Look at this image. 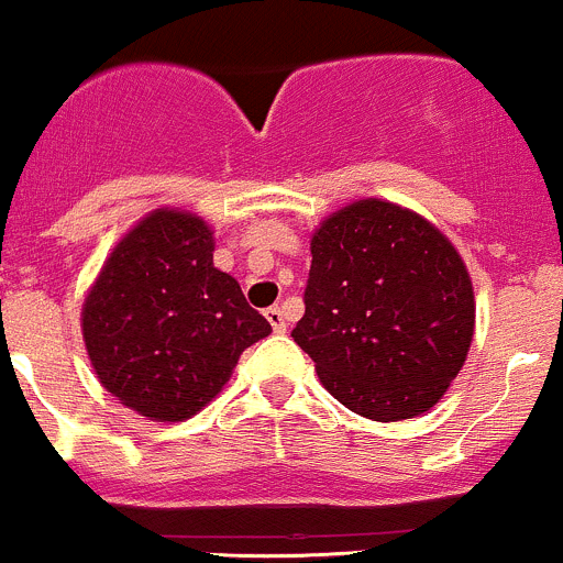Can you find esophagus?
<instances>
[{
    "mask_svg": "<svg viewBox=\"0 0 563 563\" xmlns=\"http://www.w3.org/2000/svg\"><path fill=\"white\" fill-rule=\"evenodd\" d=\"M265 317H268L271 328H274L276 333H284V331H287V320H284V311H282V306H271V309L265 311Z\"/></svg>",
    "mask_w": 563,
    "mask_h": 563,
    "instance_id": "1",
    "label": "esophagus"
}]
</instances>
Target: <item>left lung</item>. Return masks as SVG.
Wrapping results in <instances>:
<instances>
[{
    "label": "left lung",
    "mask_w": 563,
    "mask_h": 563,
    "mask_svg": "<svg viewBox=\"0 0 563 563\" xmlns=\"http://www.w3.org/2000/svg\"><path fill=\"white\" fill-rule=\"evenodd\" d=\"M306 311L292 339L344 408L413 419L468 358L473 284L446 235L386 199H358L311 235Z\"/></svg>",
    "instance_id": "8db88e82"
}]
</instances>
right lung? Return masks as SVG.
Instances as JSON below:
<instances>
[{
    "label": "right lung",
    "instance_id": "right-lung-1",
    "mask_svg": "<svg viewBox=\"0 0 563 563\" xmlns=\"http://www.w3.org/2000/svg\"><path fill=\"white\" fill-rule=\"evenodd\" d=\"M100 386L153 421H183L224 388L271 322L213 265V230L158 208L114 246L81 306Z\"/></svg>",
    "mask_w": 563,
    "mask_h": 563
}]
</instances>
